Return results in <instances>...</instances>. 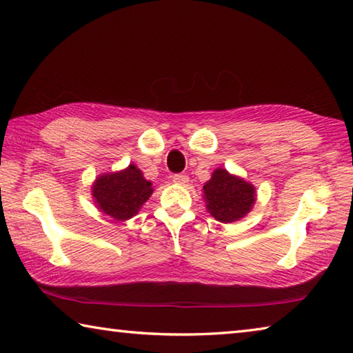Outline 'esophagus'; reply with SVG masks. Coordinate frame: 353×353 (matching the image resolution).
Returning a JSON list of instances; mask_svg holds the SVG:
<instances>
[{
  "instance_id": "1",
  "label": "esophagus",
  "mask_w": 353,
  "mask_h": 353,
  "mask_svg": "<svg viewBox=\"0 0 353 353\" xmlns=\"http://www.w3.org/2000/svg\"><path fill=\"white\" fill-rule=\"evenodd\" d=\"M172 182L177 183V185H185L188 182V176L185 174H174L172 176Z\"/></svg>"
}]
</instances>
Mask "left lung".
Returning a JSON list of instances; mask_svg holds the SVG:
<instances>
[{
    "instance_id": "left-lung-1",
    "label": "left lung",
    "mask_w": 353,
    "mask_h": 353,
    "mask_svg": "<svg viewBox=\"0 0 353 353\" xmlns=\"http://www.w3.org/2000/svg\"><path fill=\"white\" fill-rule=\"evenodd\" d=\"M204 196L212 216L225 224L243 218L255 202L252 185L221 168L204 185Z\"/></svg>"
}]
</instances>
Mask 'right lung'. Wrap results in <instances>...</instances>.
Returning <instances> with one entry per match:
<instances>
[{"label": "right lung", "instance_id": "right-lung-1", "mask_svg": "<svg viewBox=\"0 0 353 353\" xmlns=\"http://www.w3.org/2000/svg\"><path fill=\"white\" fill-rule=\"evenodd\" d=\"M151 194V182L143 177L135 165L115 174L98 177L93 187V198L98 207L117 221L132 218Z\"/></svg>", "mask_w": 353, "mask_h": 353}]
</instances>
